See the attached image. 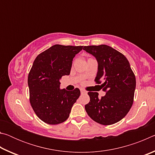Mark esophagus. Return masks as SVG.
<instances>
[{
  "label": "esophagus",
  "instance_id": "34e87169",
  "mask_svg": "<svg viewBox=\"0 0 155 155\" xmlns=\"http://www.w3.org/2000/svg\"><path fill=\"white\" fill-rule=\"evenodd\" d=\"M81 94H85V93H87V91H86L85 90H83V89H81Z\"/></svg>",
  "mask_w": 155,
  "mask_h": 155
}]
</instances>
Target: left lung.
I'll return each mask as SVG.
<instances>
[{"mask_svg": "<svg viewBox=\"0 0 155 155\" xmlns=\"http://www.w3.org/2000/svg\"><path fill=\"white\" fill-rule=\"evenodd\" d=\"M83 50L98 62L95 81H103L101 86L106 93L99 98L97 92H88L90 101L85 104L86 111L99 124H115L124 118L132 107L136 87L134 73L124 54L111 46H85Z\"/></svg>", "mask_w": 155, "mask_h": 155, "instance_id": "1", "label": "left lung"}]
</instances>
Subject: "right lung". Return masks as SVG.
<instances>
[{
	"mask_svg": "<svg viewBox=\"0 0 155 155\" xmlns=\"http://www.w3.org/2000/svg\"><path fill=\"white\" fill-rule=\"evenodd\" d=\"M83 46H51L34 61L28 77L30 103L38 117L48 124H58L69 117L80 96L79 89H60V80L69 75L72 60Z\"/></svg>",
	"mask_w": 155,
	"mask_h": 155,
	"instance_id": "add662e5",
	"label": "right lung"
}]
</instances>
